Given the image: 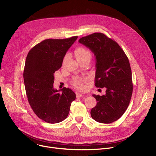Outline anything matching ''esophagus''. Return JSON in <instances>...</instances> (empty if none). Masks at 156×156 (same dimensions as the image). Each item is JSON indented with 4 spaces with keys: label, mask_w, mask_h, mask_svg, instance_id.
I'll list each match as a JSON object with an SVG mask.
<instances>
[{
    "label": "esophagus",
    "mask_w": 156,
    "mask_h": 156,
    "mask_svg": "<svg viewBox=\"0 0 156 156\" xmlns=\"http://www.w3.org/2000/svg\"><path fill=\"white\" fill-rule=\"evenodd\" d=\"M83 96V94L81 93H80V92H77L76 93V97L77 98H80Z\"/></svg>",
    "instance_id": "esophagus-1"
}]
</instances>
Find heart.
Here are the masks:
<instances>
[{
	"label": "heart",
	"mask_w": 156,
	"mask_h": 156,
	"mask_svg": "<svg viewBox=\"0 0 156 156\" xmlns=\"http://www.w3.org/2000/svg\"><path fill=\"white\" fill-rule=\"evenodd\" d=\"M75 56L78 60H81L85 58H90L92 56L91 52L85 47H78L75 51ZM88 81L87 78L75 77L73 80V85L80 90H83L86 88V83Z\"/></svg>",
	"instance_id": "heart-1"
}]
</instances>
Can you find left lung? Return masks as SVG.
Returning a JSON list of instances; mask_svg holds the SVG:
<instances>
[{"label":"left lung","instance_id":"left-lung-1","mask_svg":"<svg viewBox=\"0 0 156 156\" xmlns=\"http://www.w3.org/2000/svg\"><path fill=\"white\" fill-rule=\"evenodd\" d=\"M78 42L95 56V85L106 88L105 95H92L97 105L91 110V116L101 123H111L122 116L132 97L133 83L129 60L118 44L102 33L83 37Z\"/></svg>","mask_w":156,"mask_h":156}]
</instances>
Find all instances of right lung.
Returning a JSON list of instances; mask_svg holds the SVG:
<instances>
[{"mask_svg":"<svg viewBox=\"0 0 156 156\" xmlns=\"http://www.w3.org/2000/svg\"><path fill=\"white\" fill-rule=\"evenodd\" d=\"M77 38L44 40L27 55L23 78L28 101L36 115L48 123L66 118L76 99L72 90L64 87L57 90L53 83L55 71L62 66L64 57Z\"/></svg>","mask_w":156,"mask_h":156,"instance_id":"obj_1","label":"right lung"}]
</instances>
